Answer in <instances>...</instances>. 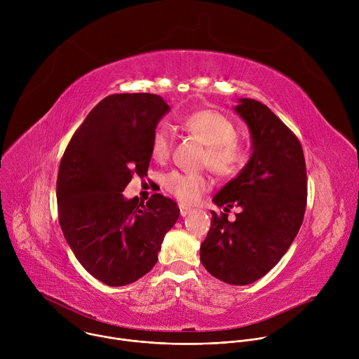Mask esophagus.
Segmentation results:
<instances>
[{"mask_svg":"<svg viewBox=\"0 0 359 359\" xmlns=\"http://www.w3.org/2000/svg\"><path fill=\"white\" fill-rule=\"evenodd\" d=\"M179 208H180V216L182 217H186L189 213H191V209L189 206H186V204H183V203L179 204Z\"/></svg>","mask_w":359,"mask_h":359,"instance_id":"34e87169","label":"esophagus"}]
</instances>
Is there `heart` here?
Listing matches in <instances>:
<instances>
[{"label": "heart", "instance_id": "obj_1", "mask_svg": "<svg viewBox=\"0 0 359 359\" xmlns=\"http://www.w3.org/2000/svg\"><path fill=\"white\" fill-rule=\"evenodd\" d=\"M182 126L206 144L204 165L220 176L237 175L247 162L245 149L236 140V126L216 111H198L187 115ZM172 151V136L163 126L155 129L150 140L151 158L165 162ZM163 187L184 203H194L210 187V179L201 173L170 172L163 177Z\"/></svg>", "mask_w": 359, "mask_h": 359}]
</instances>
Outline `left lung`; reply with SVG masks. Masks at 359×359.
Masks as SVG:
<instances>
[{
  "label": "left lung",
  "instance_id": "1",
  "mask_svg": "<svg viewBox=\"0 0 359 359\" xmlns=\"http://www.w3.org/2000/svg\"><path fill=\"white\" fill-rule=\"evenodd\" d=\"M234 112L248 126L252 151L213 203L241 212L234 222L210 212L200 262L220 281L247 285L266 276L294 241L305 212L306 172L301 143L262 102L241 97Z\"/></svg>",
  "mask_w": 359,
  "mask_h": 359
}]
</instances>
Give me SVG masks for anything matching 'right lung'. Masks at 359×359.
<instances>
[{"mask_svg":"<svg viewBox=\"0 0 359 359\" xmlns=\"http://www.w3.org/2000/svg\"><path fill=\"white\" fill-rule=\"evenodd\" d=\"M169 111L159 95L107 96L62 156L57 180L62 233L82 267L107 285H126L149 273L180 216L177 204L159 193L146 204L122 193L135 173L146 175L151 135Z\"/></svg>","mask_w":359,"mask_h":359,"instance_id":"1","label":"right lung"}]
</instances>
